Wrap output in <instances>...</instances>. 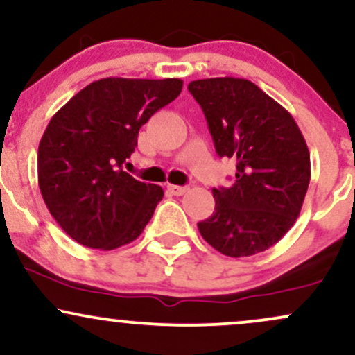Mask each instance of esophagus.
I'll list each match as a JSON object with an SVG mask.
<instances>
[{
  "mask_svg": "<svg viewBox=\"0 0 355 355\" xmlns=\"http://www.w3.org/2000/svg\"><path fill=\"white\" fill-rule=\"evenodd\" d=\"M168 189V191L172 195H177V197H180V195L185 193L187 190H189V187H180V185H168L166 187Z\"/></svg>",
  "mask_w": 355,
  "mask_h": 355,
  "instance_id": "1",
  "label": "esophagus"
}]
</instances>
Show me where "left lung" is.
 Masks as SVG:
<instances>
[{"label":"left lung","mask_w":355,"mask_h":355,"mask_svg":"<svg viewBox=\"0 0 355 355\" xmlns=\"http://www.w3.org/2000/svg\"><path fill=\"white\" fill-rule=\"evenodd\" d=\"M218 157L237 160L234 185L214 189L215 211L198 230L227 257L275 245L291 230L311 182V153L291 113L252 81H190Z\"/></svg>","instance_id":"1"}]
</instances>
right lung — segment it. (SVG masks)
<instances>
[{"instance_id":"right-lung-1","label":"right lung","mask_w":355,"mask_h":355,"mask_svg":"<svg viewBox=\"0 0 355 355\" xmlns=\"http://www.w3.org/2000/svg\"><path fill=\"white\" fill-rule=\"evenodd\" d=\"M178 78H103L55 113L38 146V185L58 225L81 245L133 242L164 198L160 185L123 172L138 132L180 95Z\"/></svg>"}]
</instances>
